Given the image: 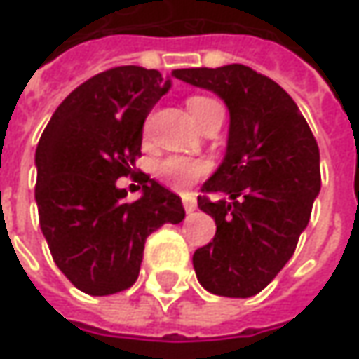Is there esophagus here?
<instances>
[{"label": "esophagus", "instance_id": "obj_1", "mask_svg": "<svg viewBox=\"0 0 359 359\" xmlns=\"http://www.w3.org/2000/svg\"><path fill=\"white\" fill-rule=\"evenodd\" d=\"M184 208H186L188 214H191V212H196L198 204H196V200H191V198H184Z\"/></svg>", "mask_w": 359, "mask_h": 359}]
</instances>
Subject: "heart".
Wrapping results in <instances>:
<instances>
[{
    "label": "heart",
    "instance_id": "1",
    "mask_svg": "<svg viewBox=\"0 0 359 359\" xmlns=\"http://www.w3.org/2000/svg\"><path fill=\"white\" fill-rule=\"evenodd\" d=\"M216 100L208 99V97H189L188 109L189 115L194 121L200 125V121L208 111V107H212ZM212 170V163L208 159H196V157H186V155H168L163 159H159L153 168V173L159 182H163L168 188L184 191L191 184L200 182L202 177H206Z\"/></svg>",
    "mask_w": 359,
    "mask_h": 359
}]
</instances>
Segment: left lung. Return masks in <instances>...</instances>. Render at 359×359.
Returning a JSON list of instances; mask_svg holds the SVG:
<instances>
[{"label":"left lung","instance_id":"1","mask_svg":"<svg viewBox=\"0 0 359 359\" xmlns=\"http://www.w3.org/2000/svg\"><path fill=\"white\" fill-rule=\"evenodd\" d=\"M173 76L216 93L230 111L224 161L202 188L228 198H198L216 220V236L194 252L196 277L214 295H257L309 224L321 188L317 141L295 100L244 64L182 68Z\"/></svg>","mask_w":359,"mask_h":359}]
</instances>
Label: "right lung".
Masks as SVG:
<instances>
[{"label":"right lung","mask_w":359,"mask_h":359,"mask_svg":"<svg viewBox=\"0 0 359 359\" xmlns=\"http://www.w3.org/2000/svg\"><path fill=\"white\" fill-rule=\"evenodd\" d=\"M171 81L159 70L117 66L60 102L36 149V204L52 259L86 295H113L139 277L145 241L186 218L180 196L141 173L127 202L118 177L133 175L143 123Z\"/></svg>","instance_id":"add662e5"}]
</instances>
